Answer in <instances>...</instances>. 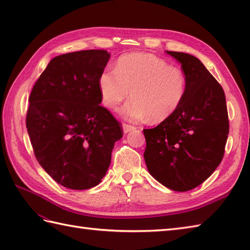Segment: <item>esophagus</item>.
Returning <instances> with one entry per match:
<instances>
[{"instance_id":"esophagus-1","label":"esophagus","mask_w":250,"mask_h":250,"mask_svg":"<svg viewBox=\"0 0 250 250\" xmlns=\"http://www.w3.org/2000/svg\"><path fill=\"white\" fill-rule=\"evenodd\" d=\"M122 128H124V132H125V133H128V132L136 129L134 125H128V124H124V125H122Z\"/></svg>"}]
</instances>
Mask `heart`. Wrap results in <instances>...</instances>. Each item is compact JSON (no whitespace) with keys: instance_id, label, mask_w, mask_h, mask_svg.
<instances>
[{"instance_id":"b5f03b06","label":"heart","mask_w":250,"mask_h":250,"mask_svg":"<svg viewBox=\"0 0 250 250\" xmlns=\"http://www.w3.org/2000/svg\"><path fill=\"white\" fill-rule=\"evenodd\" d=\"M99 88L102 102L115 109L122 101L132 98L122 108V116L131 121L149 118L162 122L182 104L187 82L177 66L150 54H130L120 57L115 70L100 75Z\"/></svg>"}]
</instances>
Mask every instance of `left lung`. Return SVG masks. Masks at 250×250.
I'll use <instances>...</instances> for the list:
<instances>
[{"label":"left lung","instance_id":"obj_1","mask_svg":"<svg viewBox=\"0 0 250 250\" xmlns=\"http://www.w3.org/2000/svg\"><path fill=\"white\" fill-rule=\"evenodd\" d=\"M176 59L187 88L176 111L152 129H144L145 162L159 183L174 191L198 187L225 155L229 117L225 91L198 58L167 51Z\"/></svg>","mask_w":250,"mask_h":250}]
</instances>
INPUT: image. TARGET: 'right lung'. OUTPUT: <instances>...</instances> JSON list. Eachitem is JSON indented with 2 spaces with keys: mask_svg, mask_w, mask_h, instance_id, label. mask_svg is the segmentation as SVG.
I'll list each match as a JSON object with an SVG mask.
<instances>
[{
  "mask_svg": "<svg viewBox=\"0 0 250 250\" xmlns=\"http://www.w3.org/2000/svg\"><path fill=\"white\" fill-rule=\"evenodd\" d=\"M109 57L103 49L57 56L30 94L25 125L36 160L68 189L97 186L124 135L120 122L100 105L99 78Z\"/></svg>",
  "mask_w": 250,
  "mask_h": 250,
  "instance_id": "1",
  "label": "right lung"
}]
</instances>
